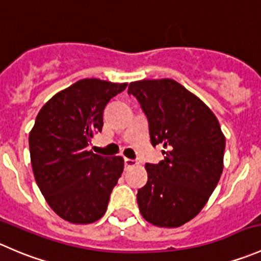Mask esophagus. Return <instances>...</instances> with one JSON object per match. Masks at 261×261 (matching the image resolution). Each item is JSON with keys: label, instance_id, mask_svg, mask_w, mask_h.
<instances>
[{"label": "esophagus", "instance_id": "esophagus-1", "mask_svg": "<svg viewBox=\"0 0 261 261\" xmlns=\"http://www.w3.org/2000/svg\"><path fill=\"white\" fill-rule=\"evenodd\" d=\"M138 162L136 160H132V159H124V165H125V169H129L132 166H136Z\"/></svg>", "mask_w": 261, "mask_h": 261}]
</instances>
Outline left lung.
<instances>
[{"label": "left lung", "instance_id": "obj_1", "mask_svg": "<svg viewBox=\"0 0 261 261\" xmlns=\"http://www.w3.org/2000/svg\"><path fill=\"white\" fill-rule=\"evenodd\" d=\"M164 160L146 164L148 180L138 190L142 217L157 227L182 226L210 199L223 171L226 138L217 117L193 92L171 79L130 82Z\"/></svg>", "mask_w": 261, "mask_h": 261}]
</instances>
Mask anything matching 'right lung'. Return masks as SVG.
<instances>
[{
  "mask_svg": "<svg viewBox=\"0 0 261 261\" xmlns=\"http://www.w3.org/2000/svg\"><path fill=\"white\" fill-rule=\"evenodd\" d=\"M127 84L84 79L57 92L38 113L29 134L35 181L49 207L64 221L87 224L105 215L124 169L120 156L87 151L102 129V113Z\"/></svg>",
  "mask_w": 261,
  "mask_h": 261,
  "instance_id": "right-lung-1",
  "label": "right lung"
}]
</instances>
